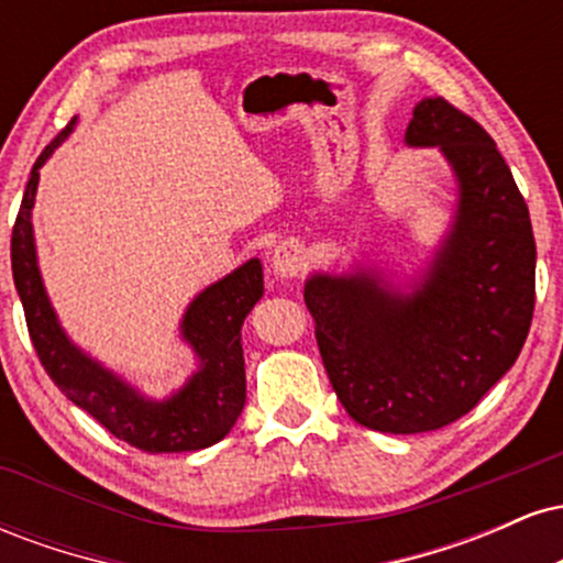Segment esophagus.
Here are the masks:
<instances>
[{
  "label": "esophagus",
  "mask_w": 563,
  "mask_h": 563,
  "mask_svg": "<svg viewBox=\"0 0 563 563\" xmlns=\"http://www.w3.org/2000/svg\"><path fill=\"white\" fill-rule=\"evenodd\" d=\"M307 264H309V254L301 243L283 241L280 245H275V251H273L275 275L296 277L307 269Z\"/></svg>",
  "instance_id": "34e87169"
}]
</instances>
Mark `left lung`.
<instances>
[{
  "label": "left lung",
  "mask_w": 563,
  "mask_h": 563,
  "mask_svg": "<svg viewBox=\"0 0 563 563\" xmlns=\"http://www.w3.org/2000/svg\"><path fill=\"white\" fill-rule=\"evenodd\" d=\"M405 140L439 147L461 190L421 288L399 296L367 273L312 275L303 288L335 397L384 434L474 410L516 363L534 312L532 222L495 140L444 97L418 102Z\"/></svg>",
  "instance_id": "8db88e82"
}]
</instances>
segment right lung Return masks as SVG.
Listing matches in <instances>:
<instances>
[{
    "instance_id": "1",
    "label": "right lung",
    "mask_w": 563,
    "mask_h": 563,
    "mask_svg": "<svg viewBox=\"0 0 563 563\" xmlns=\"http://www.w3.org/2000/svg\"><path fill=\"white\" fill-rule=\"evenodd\" d=\"M74 121L49 142L36 158L25 185L21 211L12 228V280L23 301L25 325L38 363L74 405L87 410L97 423L121 442L142 452H192L217 444L230 434L245 405V363L241 328L245 314L262 299L264 280L260 260L245 262L235 273L206 288L187 307L183 335L200 357V371L183 391L166 402H151L111 371L79 352L57 325L36 267L31 209L38 185V169L60 145Z\"/></svg>"
}]
</instances>
